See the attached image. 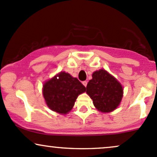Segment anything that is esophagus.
Here are the masks:
<instances>
[{"mask_svg": "<svg viewBox=\"0 0 157 157\" xmlns=\"http://www.w3.org/2000/svg\"><path fill=\"white\" fill-rule=\"evenodd\" d=\"M82 85H83L85 87H86V86H87V81H83V82H82Z\"/></svg>", "mask_w": 157, "mask_h": 157, "instance_id": "34e87169", "label": "esophagus"}]
</instances>
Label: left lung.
Masks as SVG:
<instances>
[{"label":"left lung","instance_id":"1","mask_svg":"<svg viewBox=\"0 0 157 157\" xmlns=\"http://www.w3.org/2000/svg\"><path fill=\"white\" fill-rule=\"evenodd\" d=\"M86 93L96 109L102 113H110L120 104L123 87L113 76L101 69L92 74V79L87 84Z\"/></svg>","mask_w":157,"mask_h":157}]
</instances>
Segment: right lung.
I'll use <instances>...</instances> for the list:
<instances>
[{"label":"right lung","instance_id":"right-lung-1","mask_svg":"<svg viewBox=\"0 0 157 157\" xmlns=\"http://www.w3.org/2000/svg\"><path fill=\"white\" fill-rule=\"evenodd\" d=\"M85 92L86 87L78 79L65 71L59 72L46 81L42 89L46 104L59 114L69 113L79 94Z\"/></svg>","mask_w":157,"mask_h":157}]
</instances>
